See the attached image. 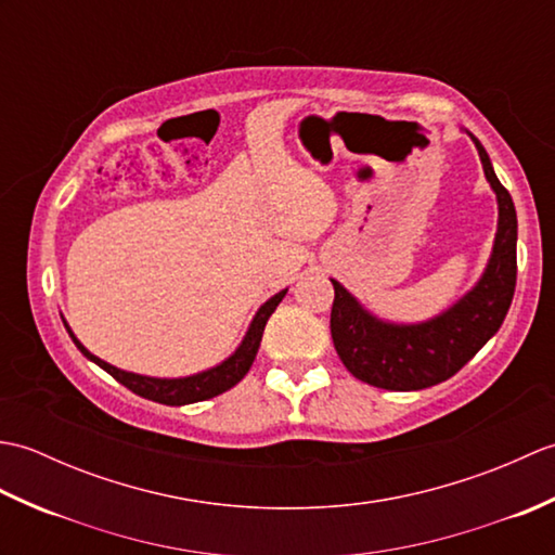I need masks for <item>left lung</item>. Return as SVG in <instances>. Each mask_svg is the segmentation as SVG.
Returning a JSON list of instances; mask_svg holds the SVG:
<instances>
[{
    "label": "left lung",
    "instance_id": "1",
    "mask_svg": "<svg viewBox=\"0 0 555 555\" xmlns=\"http://www.w3.org/2000/svg\"><path fill=\"white\" fill-rule=\"evenodd\" d=\"M475 140L487 181L499 199L493 253L477 286L453 308L422 324L376 320L332 279V338L340 362L356 379L386 391H420L451 379L499 332L513 302L517 279V215L511 193L493 173L487 150Z\"/></svg>",
    "mask_w": 555,
    "mask_h": 555
}]
</instances>
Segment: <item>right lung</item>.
Instances as JSON below:
<instances>
[{"label": "right lung", "mask_w": 555, "mask_h": 555, "mask_svg": "<svg viewBox=\"0 0 555 555\" xmlns=\"http://www.w3.org/2000/svg\"><path fill=\"white\" fill-rule=\"evenodd\" d=\"M284 296H286V291L276 293L274 298H269L262 308L257 310L255 320L243 338V344L229 360H223L221 364H217V367H211L207 372L183 376V379H155V376H143V374H133V372H124L119 367H114V364L100 360L98 356H92V352L74 336L68 324H64V326L70 334V338H74V344L78 346L82 356L95 364H100L104 372H109L116 382L124 384L126 388H131L133 393L143 396L147 400H155V403H162V405H188V403H197V400H207V398H215L223 391H229V388H233L243 379L247 370L253 367V360L259 350V340H262L267 320L271 317V312L276 310V305L284 300Z\"/></svg>", "instance_id": "obj_1"}]
</instances>
